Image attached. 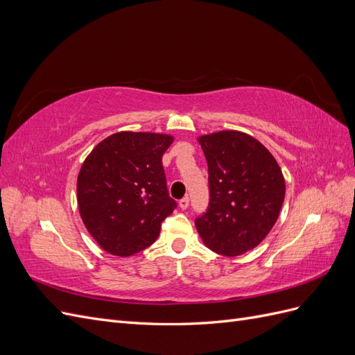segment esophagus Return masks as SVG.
I'll list each match as a JSON object with an SVG mask.
<instances>
[{
    "label": "esophagus",
    "mask_w": 355,
    "mask_h": 355,
    "mask_svg": "<svg viewBox=\"0 0 355 355\" xmlns=\"http://www.w3.org/2000/svg\"><path fill=\"white\" fill-rule=\"evenodd\" d=\"M179 207L182 210H187L189 207V198L188 197H184L180 201H179Z\"/></svg>",
    "instance_id": "34e87169"
}]
</instances>
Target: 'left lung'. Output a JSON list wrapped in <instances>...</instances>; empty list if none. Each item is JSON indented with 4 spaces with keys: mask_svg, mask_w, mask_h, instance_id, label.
<instances>
[{
    "mask_svg": "<svg viewBox=\"0 0 355 355\" xmlns=\"http://www.w3.org/2000/svg\"><path fill=\"white\" fill-rule=\"evenodd\" d=\"M209 166L210 201L196 219L202 243L223 256L259 244L280 214L286 182L272 154L254 137L222 130L198 137Z\"/></svg>",
    "mask_w": 355,
    "mask_h": 355,
    "instance_id": "8db88e82",
    "label": "left lung"
}]
</instances>
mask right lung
Masks as SVG:
<instances>
[{
    "label": "right lung",
    "mask_w": 355,
    "mask_h": 355,
    "mask_svg": "<svg viewBox=\"0 0 355 355\" xmlns=\"http://www.w3.org/2000/svg\"><path fill=\"white\" fill-rule=\"evenodd\" d=\"M171 142L170 135L120 132L103 139L84 159L77 180L78 210L105 252L127 257L146 249L176 209L161 163Z\"/></svg>",
    "instance_id": "add662e5"
}]
</instances>
